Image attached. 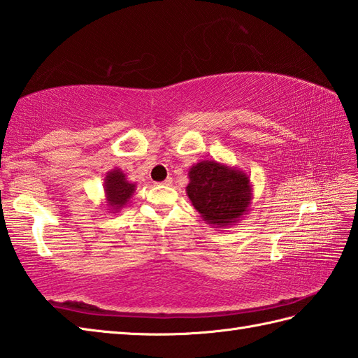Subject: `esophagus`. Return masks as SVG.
Instances as JSON below:
<instances>
[{"label": "esophagus", "instance_id": "obj_1", "mask_svg": "<svg viewBox=\"0 0 358 358\" xmlns=\"http://www.w3.org/2000/svg\"><path fill=\"white\" fill-rule=\"evenodd\" d=\"M158 186H169L172 185V178H166L164 181H162V183H157Z\"/></svg>", "mask_w": 358, "mask_h": 358}]
</instances>
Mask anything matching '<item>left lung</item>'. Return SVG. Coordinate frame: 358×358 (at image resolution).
Instances as JSON below:
<instances>
[{"instance_id":"obj_1","label":"left lung","mask_w":358,"mask_h":358,"mask_svg":"<svg viewBox=\"0 0 358 358\" xmlns=\"http://www.w3.org/2000/svg\"><path fill=\"white\" fill-rule=\"evenodd\" d=\"M186 194L208 224L224 227L248 214L252 203V185L240 167L203 159L189 169Z\"/></svg>"}]
</instances>
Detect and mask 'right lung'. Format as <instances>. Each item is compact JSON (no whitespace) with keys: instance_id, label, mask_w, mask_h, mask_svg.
Wrapping results in <instances>:
<instances>
[{"instance_id":"1","label":"right lung","mask_w":358,"mask_h":358,"mask_svg":"<svg viewBox=\"0 0 358 358\" xmlns=\"http://www.w3.org/2000/svg\"><path fill=\"white\" fill-rule=\"evenodd\" d=\"M104 196L106 208L110 214H117L121 209H124L136 191V183H131L127 180V175L113 167L104 177Z\"/></svg>"}]
</instances>
